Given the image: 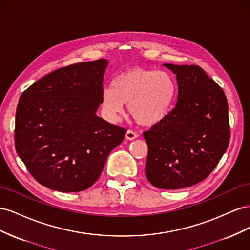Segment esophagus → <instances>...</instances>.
I'll use <instances>...</instances> for the list:
<instances>
[{
    "mask_svg": "<svg viewBox=\"0 0 250 250\" xmlns=\"http://www.w3.org/2000/svg\"><path fill=\"white\" fill-rule=\"evenodd\" d=\"M137 133L135 132H133L132 130H128L127 132H126V139L127 140H129V141H132V140H135L137 139Z\"/></svg>",
    "mask_w": 250,
    "mask_h": 250,
    "instance_id": "esophagus-1",
    "label": "esophagus"
}]
</instances>
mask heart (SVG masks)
I'll use <instances>...</instances> for the list:
<instances>
[{"label": "heart", "mask_w": 250, "mask_h": 250, "mask_svg": "<svg viewBox=\"0 0 250 250\" xmlns=\"http://www.w3.org/2000/svg\"><path fill=\"white\" fill-rule=\"evenodd\" d=\"M176 95L172 74L134 66L118 74L111 86L102 90L101 105L106 118L117 121L128 103V111L140 125L152 127L168 118Z\"/></svg>", "instance_id": "1"}]
</instances>
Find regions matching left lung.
<instances>
[{
    "label": "left lung",
    "mask_w": 250,
    "mask_h": 250,
    "mask_svg": "<svg viewBox=\"0 0 250 250\" xmlns=\"http://www.w3.org/2000/svg\"><path fill=\"white\" fill-rule=\"evenodd\" d=\"M176 75L177 101L161 124L144 132L146 176L164 190L207 178L229 147V104L222 88L198 65L164 63Z\"/></svg>",
    "instance_id": "left-lung-1"
}]
</instances>
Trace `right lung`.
<instances>
[{
	"mask_svg": "<svg viewBox=\"0 0 250 250\" xmlns=\"http://www.w3.org/2000/svg\"><path fill=\"white\" fill-rule=\"evenodd\" d=\"M109 62L75 63L48 74L21 94L16 149L39 183L70 193L92 187L124 128L97 116Z\"/></svg>",
	"mask_w": 250,
	"mask_h": 250,
	"instance_id": "right-lung-1",
	"label": "right lung"
}]
</instances>
